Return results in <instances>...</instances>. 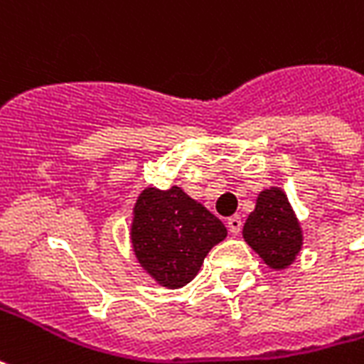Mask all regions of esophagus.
Segmentation results:
<instances>
[{
	"label": "esophagus",
	"mask_w": 364,
	"mask_h": 364,
	"mask_svg": "<svg viewBox=\"0 0 364 364\" xmlns=\"http://www.w3.org/2000/svg\"><path fill=\"white\" fill-rule=\"evenodd\" d=\"M241 225H243L241 216H231L230 220H228V228H230V231L233 233V235H237V233L241 231Z\"/></svg>",
	"instance_id": "34e87169"
}]
</instances>
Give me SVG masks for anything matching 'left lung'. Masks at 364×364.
I'll use <instances>...</instances> for the list:
<instances>
[{"mask_svg": "<svg viewBox=\"0 0 364 364\" xmlns=\"http://www.w3.org/2000/svg\"><path fill=\"white\" fill-rule=\"evenodd\" d=\"M245 241L274 270L291 264L303 245V233L295 212L282 189L262 191L243 228Z\"/></svg>", "mask_w": 364, "mask_h": 364, "instance_id": "left-lung-1", "label": "left lung"}]
</instances>
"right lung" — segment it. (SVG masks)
Instances as JSON below:
<instances>
[{"mask_svg": "<svg viewBox=\"0 0 364 364\" xmlns=\"http://www.w3.org/2000/svg\"><path fill=\"white\" fill-rule=\"evenodd\" d=\"M225 235V225L179 187L144 189L134 204V255L158 284L171 289L189 284Z\"/></svg>", "mask_w": 364, "mask_h": 364, "instance_id": "right-lung-1", "label": "right lung"}]
</instances>
